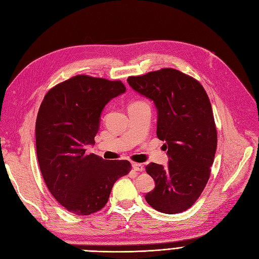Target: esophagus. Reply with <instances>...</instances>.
Instances as JSON below:
<instances>
[{"instance_id": "1", "label": "esophagus", "mask_w": 259, "mask_h": 259, "mask_svg": "<svg viewBox=\"0 0 259 259\" xmlns=\"http://www.w3.org/2000/svg\"><path fill=\"white\" fill-rule=\"evenodd\" d=\"M132 166H133V169H134L135 171H143L145 169L142 164H139V163H133Z\"/></svg>"}]
</instances>
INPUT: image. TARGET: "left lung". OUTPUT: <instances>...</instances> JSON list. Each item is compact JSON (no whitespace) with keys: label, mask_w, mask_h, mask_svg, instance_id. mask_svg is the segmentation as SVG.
Wrapping results in <instances>:
<instances>
[{"label":"left lung","mask_w":259,"mask_h":259,"mask_svg":"<svg viewBox=\"0 0 259 259\" xmlns=\"http://www.w3.org/2000/svg\"><path fill=\"white\" fill-rule=\"evenodd\" d=\"M127 82L153 100L156 135L165 142L169 158L167 167L156 163L146 166L155 183L146 201L161 213H182L199 199L214 162L217 131L209 98L199 81L173 68L128 76Z\"/></svg>","instance_id":"1"}]
</instances>
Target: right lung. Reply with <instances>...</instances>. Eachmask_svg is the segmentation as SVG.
<instances>
[{
  "mask_svg": "<svg viewBox=\"0 0 259 259\" xmlns=\"http://www.w3.org/2000/svg\"><path fill=\"white\" fill-rule=\"evenodd\" d=\"M125 90L121 81L81 74L44 96L35 122L37 161L50 192L70 213L85 216L100 210L114 183L130 173L126 160L85 153L86 145L95 144L104 107Z\"/></svg>",
  "mask_w": 259,
  "mask_h": 259,
  "instance_id": "obj_1",
  "label": "right lung"
}]
</instances>
